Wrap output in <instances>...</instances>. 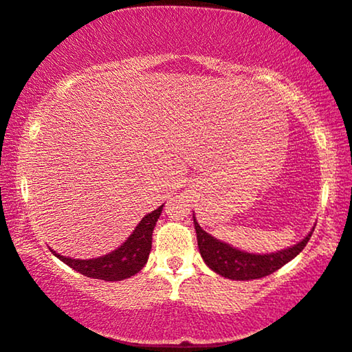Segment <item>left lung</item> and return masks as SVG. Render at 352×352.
Listing matches in <instances>:
<instances>
[{
    "mask_svg": "<svg viewBox=\"0 0 352 352\" xmlns=\"http://www.w3.org/2000/svg\"><path fill=\"white\" fill-rule=\"evenodd\" d=\"M192 218H194L200 254L206 266L211 271L219 274L221 277L245 282L266 277L269 274L276 272L277 269L285 266L287 263H290L293 258H296L302 252V248L309 242L316 228V226H312L306 237L301 239L298 243L292 245V247L278 250V252L274 253H250L226 242H221V240L205 232L200 228V224L195 219V214H192Z\"/></svg>",
    "mask_w": 352,
    "mask_h": 352,
    "instance_id": "obj_1",
    "label": "left lung"
}]
</instances>
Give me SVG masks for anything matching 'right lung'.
<instances>
[{
  "instance_id": "obj_1",
  "label": "right lung",
  "mask_w": 352,
  "mask_h": 352,
  "mask_svg": "<svg viewBox=\"0 0 352 352\" xmlns=\"http://www.w3.org/2000/svg\"><path fill=\"white\" fill-rule=\"evenodd\" d=\"M163 205L153 210L152 213L144 216L139 224L134 228L131 235L115 248L113 252L102 254L99 258L76 259L70 256H62L54 250L51 253L59 258L62 263L74 269V271L83 274L86 277L99 278L105 282H118L134 276L146 266L148 254L152 250V234L158 218H160Z\"/></svg>"
}]
</instances>
